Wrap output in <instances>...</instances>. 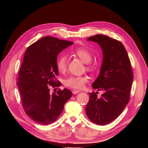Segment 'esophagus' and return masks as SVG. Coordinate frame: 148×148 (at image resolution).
<instances>
[{
	"mask_svg": "<svg viewBox=\"0 0 148 148\" xmlns=\"http://www.w3.org/2000/svg\"><path fill=\"white\" fill-rule=\"evenodd\" d=\"M79 92H80L79 90H74L73 91V94H78V93H79Z\"/></svg>",
	"mask_w": 148,
	"mask_h": 148,
	"instance_id": "34e87169",
	"label": "esophagus"
}]
</instances>
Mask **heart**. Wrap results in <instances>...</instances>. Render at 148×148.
Listing matches in <instances>:
<instances>
[{
	"label": "heart",
	"mask_w": 148,
	"mask_h": 148,
	"mask_svg": "<svg viewBox=\"0 0 148 148\" xmlns=\"http://www.w3.org/2000/svg\"><path fill=\"white\" fill-rule=\"evenodd\" d=\"M74 54L78 56L85 64H88L87 68L90 69L89 62L92 60V54L89 50L85 48H79L74 51ZM57 69L60 73L65 72L68 66V58L65 54L61 55L57 60ZM88 82V78L85 76L71 75L64 80V84L66 86L74 89H82L85 83Z\"/></svg>",
	"instance_id": "heart-1"
}]
</instances>
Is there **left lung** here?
Instances as JSON below:
<instances>
[{
    "label": "left lung",
    "mask_w": 148,
    "mask_h": 148,
    "mask_svg": "<svg viewBox=\"0 0 148 148\" xmlns=\"http://www.w3.org/2000/svg\"><path fill=\"white\" fill-rule=\"evenodd\" d=\"M87 41L97 42L102 50V65L92 86L104 93L100 98L95 92L89 93L86 114L93 123L104 125L117 118L128 103L133 75L127 50L120 41L104 35Z\"/></svg>",
    "instance_id": "8db88e82"
}]
</instances>
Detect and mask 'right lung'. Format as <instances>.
Listing matches in <instances>:
<instances>
[{
    "label": "right lung",
    "instance_id": "right-lung-1",
    "mask_svg": "<svg viewBox=\"0 0 148 148\" xmlns=\"http://www.w3.org/2000/svg\"><path fill=\"white\" fill-rule=\"evenodd\" d=\"M73 44L45 36L30 45L25 52L17 85L26 114L37 123L47 125L57 120L72 97V92L66 89L50 94L49 85L60 86L61 83L56 80L59 74L57 58Z\"/></svg>",
    "mask_w": 148,
    "mask_h": 148
}]
</instances>
